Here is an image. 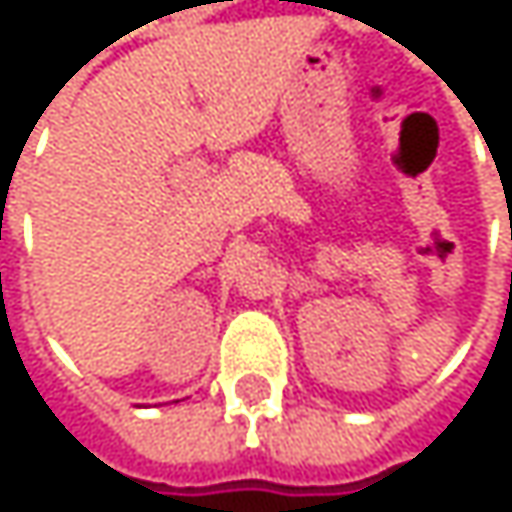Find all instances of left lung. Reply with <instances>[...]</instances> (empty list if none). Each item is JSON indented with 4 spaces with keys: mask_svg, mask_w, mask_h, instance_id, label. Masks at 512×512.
<instances>
[{
    "mask_svg": "<svg viewBox=\"0 0 512 512\" xmlns=\"http://www.w3.org/2000/svg\"><path fill=\"white\" fill-rule=\"evenodd\" d=\"M510 237H512V225H510Z\"/></svg>",
    "mask_w": 512,
    "mask_h": 512,
    "instance_id": "obj_1",
    "label": "left lung"
}]
</instances>
